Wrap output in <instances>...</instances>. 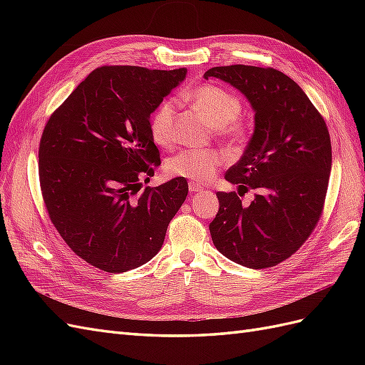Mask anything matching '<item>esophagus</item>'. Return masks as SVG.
<instances>
[{
    "mask_svg": "<svg viewBox=\"0 0 365 365\" xmlns=\"http://www.w3.org/2000/svg\"><path fill=\"white\" fill-rule=\"evenodd\" d=\"M189 190H190V193H197V192L202 190V187L200 184H196V182H190L189 184Z\"/></svg>",
    "mask_w": 365,
    "mask_h": 365,
    "instance_id": "34e87169",
    "label": "esophagus"
}]
</instances>
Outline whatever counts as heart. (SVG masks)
I'll return each instance as SVG.
<instances>
[{"mask_svg": "<svg viewBox=\"0 0 365 365\" xmlns=\"http://www.w3.org/2000/svg\"><path fill=\"white\" fill-rule=\"evenodd\" d=\"M181 101L189 102L210 123L215 134L231 148L245 146L251 137V126L240 117V98L213 83H204L181 94ZM176 103L173 98L164 101L153 109L149 129L153 141L160 146H169L173 141V125ZM225 163L222 150L217 149H185L173 155L165 169L170 175L196 182H207L213 178Z\"/></svg>", "mask_w": 365, "mask_h": 365, "instance_id": "obj_1", "label": "heart"}]
</instances>
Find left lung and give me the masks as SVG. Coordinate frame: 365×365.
<instances>
[{
    "mask_svg": "<svg viewBox=\"0 0 365 365\" xmlns=\"http://www.w3.org/2000/svg\"><path fill=\"white\" fill-rule=\"evenodd\" d=\"M247 96L256 129L242 158L225 173L237 192H217L219 212L210 222L215 247L244 267L271 268L289 259L323 215L332 145L323 115L291 77L271 67L210 68ZM256 190L250 206L240 196Z\"/></svg>",
    "mask_w": 365,
    "mask_h": 365,
    "instance_id": "obj_1",
    "label": "left lung"
}]
</instances>
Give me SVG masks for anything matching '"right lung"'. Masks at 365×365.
Listing matches in <instances>:
<instances>
[{
	"mask_svg": "<svg viewBox=\"0 0 365 365\" xmlns=\"http://www.w3.org/2000/svg\"><path fill=\"white\" fill-rule=\"evenodd\" d=\"M185 70L103 65L54 111L39 143L48 217L71 251L106 272H125L160 251L189 185L146 187L161 163L149 117Z\"/></svg>",
	"mask_w": 365,
	"mask_h": 365,
	"instance_id": "right-lung-1",
	"label": "right lung"
}]
</instances>
